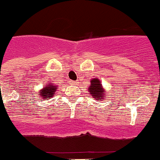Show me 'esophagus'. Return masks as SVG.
Masks as SVG:
<instances>
[{
    "instance_id": "1",
    "label": "esophagus",
    "mask_w": 160,
    "mask_h": 160,
    "mask_svg": "<svg viewBox=\"0 0 160 160\" xmlns=\"http://www.w3.org/2000/svg\"><path fill=\"white\" fill-rule=\"evenodd\" d=\"M72 85H76V84H77V82H72Z\"/></svg>"
}]
</instances>
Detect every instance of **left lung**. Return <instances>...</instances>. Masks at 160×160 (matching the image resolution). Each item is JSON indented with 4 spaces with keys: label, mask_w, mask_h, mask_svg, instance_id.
Returning <instances> with one entry per match:
<instances>
[{
    "label": "left lung",
    "mask_w": 160,
    "mask_h": 160,
    "mask_svg": "<svg viewBox=\"0 0 160 160\" xmlns=\"http://www.w3.org/2000/svg\"><path fill=\"white\" fill-rule=\"evenodd\" d=\"M89 94L96 100L102 101L106 98V90L102 85V82L98 78H93L90 80V86L88 88Z\"/></svg>",
    "instance_id": "1"
}]
</instances>
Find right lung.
<instances>
[{
  "label": "right lung",
  "mask_w": 160,
  "mask_h": 160,
  "mask_svg": "<svg viewBox=\"0 0 160 160\" xmlns=\"http://www.w3.org/2000/svg\"><path fill=\"white\" fill-rule=\"evenodd\" d=\"M58 87L55 86L53 83H49L46 85L42 89L39 90L38 96H40V98L42 100H46L47 98H51L54 96L55 93L58 91Z\"/></svg>",
  "instance_id": "add662e5"
}]
</instances>
